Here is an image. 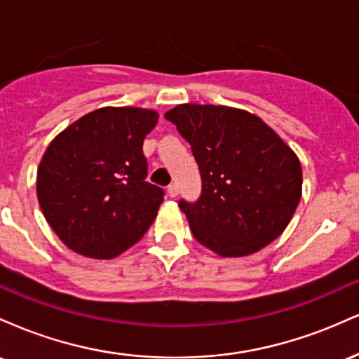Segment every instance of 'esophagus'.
I'll list each match as a JSON object with an SVG mask.
<instances>
[{
	"instance_id": "34e87169",
	"label": "esophagus",
	"mask_w": 359,
	"mask_h": 359,
	"mask_svg": "<svg viewBox=\"0 0 359 359\" xmlns=\"http://www.w3.org/2000/svg\"><path fill=\"white\" fill-rule=\"evenodd\" d=\"M167 194L170 197H177V194H179V187H177V184H170L167 187Z\"/></svg>"
}]
</instances>
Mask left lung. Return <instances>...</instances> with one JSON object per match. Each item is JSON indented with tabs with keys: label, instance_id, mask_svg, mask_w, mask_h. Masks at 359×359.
Instances as JSON below:
<instances>
[{
	"label": "left lung",
	"instance_id": "obj_1",
	"mask_svg": "<svg viewBox=\"0 0 359 359\" xmlns=\"http://www.w3.org/2000/svg\"><path fill=\"white\" fill-rule=\"evenodd\" d=\"M165 118L191 143L203 177L201 199L179 203L194 238L222 258L248 257L277 240L302 196L295 151L240 108L185 102Z\"/></svg>",
	"mask_w": 359,
	"mask_h": 359
}]
</instances>
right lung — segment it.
<instances>
[{
	"mask_svg": "<svg viewBox=\"0 0 359 359\" xmlns=\"http://www.w3.org/2000/svg\"><path fill=\"white\" fill-rule=\"evenodd\" d=\"M155 109L106 106L74 121L47 147L36 170V197L53 233L93 259L116 258L142 240L163 203L148 184L143 140Z\"/></svg>",
	"mask_w": 359,
	"mask_h": 359,
	"instance_id": "right-lung-1",
	"label": "right lung"
}]
</instances>
